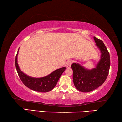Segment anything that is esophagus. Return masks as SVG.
I'll return each instance as SVG.
<instances>
[{
  "mask_svg": "<svg viewBox=\"0 0 122 122\" xmlns=\"http://www.w3.org/2000/svg\"><path fill=\"white\" fill-rule=\"evenodd\" d=\"M72 63V62L71 61H68V62H66V66L67 68H70L71 66V64Z\"/></svg>",
  "mask_w": 122,
  "mask_h": 122,
  "instance_id": "34e87169",
  "label": "esophagus"
}]
</instances>
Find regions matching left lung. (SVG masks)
I'll use <instances>...</instances> for the list:
<instances>
[{
  "instance_id": "1",
  "label": "left lung",
  "mask_w": 122,
  "mask_h": 122,
  "mask_svg": "<svg viewBox=\"0 0 122 122\" xmlns=\"http://www.w3.org/2000/svg\"><path fill=\"white\" fill-rule=\"evenodd\" d=\"M94 40L101 53V59L95 68L85 69L79 63L71 65L75 87L82 92H89L101 86L107 79L110 67V56L103 41L94 37Z\"/></svg>"
}]
</instances>
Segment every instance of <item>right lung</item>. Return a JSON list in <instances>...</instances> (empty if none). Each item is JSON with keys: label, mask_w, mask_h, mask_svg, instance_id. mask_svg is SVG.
I'll use <instances>...</instances> for the list:
<instances>
[{"label": "right lung", "mask_w": 122, "mask_h": 122, "mask_svg": "<svg viewBox=\"0 0 122 122\" xmlns=\"http://www.w3.org/2000/svg\"><path fill=\"white\" fill-rule=\"evenodd\" d=\"M18 51L15 56V65L18 76L23 83L30 89L37 92H48L52 90L56 86L60 77L66 70V67L57 69L45 77L40 78L30 77L22 72L19 68L17 62Z\"/></svg>", "instance_id": "1"}]
</instances>
